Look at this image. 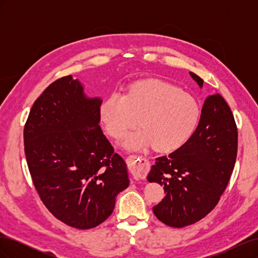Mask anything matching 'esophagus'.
Masks as SVG:
<instances>
[{
	"label": "esophagus",
	"instance_id": "1",
	"mask_svg": "<svg viewBox=\"0 0 258 258\" xmlns=\"http://www.w3.org/2000/svg\"><path fill=\"white\" fill-rule=\"evenodd\" d=\"M150 161L144 158H137V156H132V165L130 167L131 174L136 181L145 178L148 171H150Z\"/></svg>",
	"mask_w": 258,
	"mask_h": 258
}]
</instances>
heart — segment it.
I'll use <instances>...</instances> for the list:
<instances>
[{
	"instance_id": "b5f03b06",
	"label": "heart",
	"mask_w": 258,
	"mask_h": 258,
	"mask_svg": "<svg viewBox=\"0 0 258 258\" xmlns=\"http://www.w3.org/2000/svg\"><path fill=\"white\" fill-rule=\"evenodd\" d=\"M106 132L119 139L138 124L142 127L124 137L122 144L130 150L154 146L171 152L183 145L196 130L200 106L189 93L159 80L132 84L124 96L113 93L100 107Z\"/></svg>"
}]
</instances>
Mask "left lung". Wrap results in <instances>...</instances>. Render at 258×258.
Returning <instances> with one entry per match:
<instances>
[{
	"instance_id": "left-lung-1",
	"label": "left lung",
	"mask_w": 258,
	"mask_h": 258,
	"mask_svg": "<svg viewBox=\"0 0 258 258\" xmlns=\"http://www.w3.org/2000/svg\"><path fill=\"white\" fill-rule=\"evenodd\" d=\"M189 74L202 88V79ZM237 150L238 129L230 107L218 93L209 96L191 137L173 153L156 158L147 175L166 194L153 208L156 217L182 228L208 215L229 182Z\"/></svg>"
}]
</instances>
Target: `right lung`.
Wrapping results in <instances>:
<instances>
[{"label":"right lung","instance_id":"1","mask_svg":"<svg viewBox=\"0 0 258 258\" xmlns=\"http://www.w3.org/2000/svg\"><path fill=\"white\" fill-rule=\"evenodd\" d=\"M100 98L79 80L54 81L36 99L23 129L28 167L45 207L59 221L90 229L113 212L129 186L127 166L103 135Z\"/></svg>","mask_w":258,"mask_h":258}]
</instances>
